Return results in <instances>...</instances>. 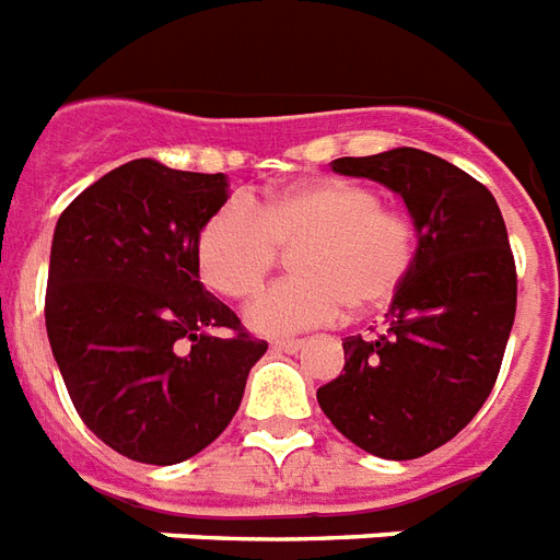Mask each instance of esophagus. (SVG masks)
I'll return each mask as SVG.
<instances>
[{
	"label": "esophagus",
	"mask_w": 560,
	"mask_h": 560,
	"mask_svg": "<svg viewBox=\"0 0 560 560\" xmlns=\"http://www.w3.org/2000/svg\"><path fill=\"white\" fill-rule=\"evenodd\" d=\"M272 350H281V353H296V350H302V341H296V338H279V341H272Z\"/></svg>",
	"instance_id": "obj_1"
}]
</instances>
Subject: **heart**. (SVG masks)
Listing matches in <instances>:
<instances>
[{
	"label": "heart",
	"mask_w": 560,
	"mask_h": 560,
	"mask_svg": "<svg viewBox=\"0 0 560 560\" xmlns=\"http://www.w3.org/2000/svg\"><path fill=\"white\" fill-rule=\"evenodd\" d=\"M293 255V276L248 305L246 320L264 335L329 326L350 312H374L407 284L416 267L412 219L380 205L368 186L341 177L300 180L255 201H225L198 231L196 264L207 288L248 300Z\"/></svg>",
	"instance_id": "b5f03b06"
}]
</instances>
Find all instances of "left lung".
I'll use <instances>...</instances> for the list:
<instances>
[{
  "label": "left lung",
  "mask_w": 560,
  "mask_h": 560,
  "mask_svg": "<svg viewBox=\"0 0 560 560\" xmlns=\"http://www.w3.org/2000/svg\"><path fill=\"white\" fill-rule=\"evenodd\" d=\"M332 168L404 198L418 252L388 326L343 338V374L317 388V404L368 454L424 457L478 416L499 376L516 314L508 228L487 186L428 151L341 156Z\"/></svg>",
  "instance_id": "1"
}]
</instances>
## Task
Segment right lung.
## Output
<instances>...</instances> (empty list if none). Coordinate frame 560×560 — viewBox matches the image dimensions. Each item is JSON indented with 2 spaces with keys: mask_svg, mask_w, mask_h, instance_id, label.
I'll use <instances>...</instances> for the list:
<instances>
[{
  "mask_svg": "<svg viewBox=\"0 0 560 560\" xmlns=\"http://www.w3.org/2000/svg\"><path fill=\"white\" fill-rule=\"evenodd\" d=\"M225 189V175L132 160L73 198L52 234L49 347L85 428L136 463L205 451L267 353L198 281V231Z\"/></svg>",
  "mask_w": 560,
  "mask_h": 560,
  "instance_id": "add662e5",
  "label": "right lung"
}]
</instances>
